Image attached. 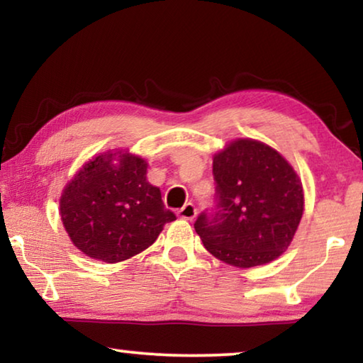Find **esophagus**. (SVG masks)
Wrapping results in <instances>:
<instances>
[{
  "label": "esophagus",
  "mask_w": 363,
  "mask_h": 363,
  "mask_svg": "<svg viewBox=\"0 0 363 363\" xmlns=\"http://www.w3.org/2000/svg\"><path fill=\"white\" fill-rule=\"evenodd\" d=\"M195 214H196V208L194 203H190V201L184 205L179 211H177V216L182 219H194Z\"/></svg>",
  "instance_id": "1"
}]
</instances>
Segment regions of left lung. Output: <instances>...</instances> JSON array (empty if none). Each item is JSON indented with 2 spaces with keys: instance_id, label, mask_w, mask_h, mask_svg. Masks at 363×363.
Listing matches in <instances>:
<instances>
[{
  "instance_id": "8db88e82",
  "label": "left lung",
  "mask_w": 363,
  "mask_h": 363,
  "mask_svg": "<svg viewBox=\"0 0 363 363\" xmlns=\"http://www.w3.org/2000/svg\"><path fill=\"white\" fill-rule=\"evenodd\" d=\"M213 206L199 214L195 232L218 259L253 267L279 257L303 218L296 173L272 147L233 140L213 160Z\"/></svg>"
}]
</instances>
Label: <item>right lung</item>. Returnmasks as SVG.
<instances>
[{
	"label": "right lung",
	"instance_id": "right-lung-1",
	"mask_svg": "<svg viewBox=\"0 0 363 363\" xmlns=\"http://www.w3.org/2000/svg\"><path fill=\"white\" fill-rule=\"evenodd\" d=\"M145 173L143 158L116 152L96 157L73 177L60 199V218L78 250L104 262L125 261L176 219Z\"/></svg>",
	"mask_w": 363,
	"mask_h": 363
}]
</instances>
